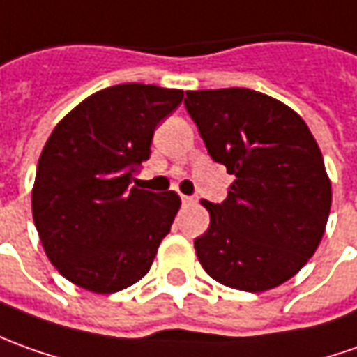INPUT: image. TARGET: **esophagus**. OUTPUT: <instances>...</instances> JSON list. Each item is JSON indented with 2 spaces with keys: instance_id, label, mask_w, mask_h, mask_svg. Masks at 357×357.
<instances>
[{
  "instance_id": "obj_1",
  "label": "esophagus",
  "mask_w": 357,
  "mask_h": 357,
  "mask_svg": "<svg viewBox=\"0 0 357 357\" xmlns=\"http://www.w3.org/2000/svg\"><path fill=\"white\" fill-rule=\"evenodd\" d=\"M193 201H195V199L191 197V195H181V203H183V205H188V203H193Z\"/></svg>"
}]
</instances>
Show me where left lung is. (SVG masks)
I'll return each mask as SVG.
<instances>
[{
  "mask_svg": "<svg viewBox=\"0 0 357 357\" xmlns=\"http://www.w3.org/2000/svg\"><path fill=\"white\" fill-rule=\"evenodd\" d=\"M209 156L234 176L229 197L203 201L211 225L195 252L213 280L260 293L278 287L321 244L332 203L321 148L287 105L246 87L185 93Z\"/></svg>",
  "mask_w": 357,
  "mask_h": 357,
  "instance_id": "1",
  "label": "left lung"
}]
</instances>
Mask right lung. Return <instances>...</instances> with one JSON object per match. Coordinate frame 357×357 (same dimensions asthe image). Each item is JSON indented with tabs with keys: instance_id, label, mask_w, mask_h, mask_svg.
<instances>
[{
	"instance_id": "1",
	"label": "right lung",
	"mask_w": 357,
	"mask_h": 357,
	"mask_svg": "<svg viewBox=\"0 0 357 357\" xmlns=\"http://www.w3.org/2000/svg\"><path fill=\"white\" fill-rule=\"evenodd\" d=\"M181 89L121 84L70 111L36 166L33 219L48 260L68 281L117 293L142 280L178 213L176 191L132 188L154 130Z\"/></svg>"
}]
</instances>
